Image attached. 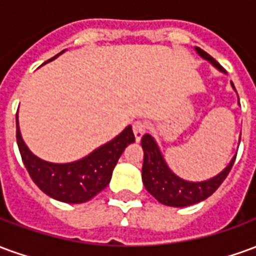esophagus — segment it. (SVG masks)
<instances>
[{"instance_id":"34e87169","label":"esophagus","mask_w":256,"mask_h":256,"mask_svg":"<svg viewBox=\"0 0 256 256\" xmlns=\"http://www.w3.org/2000/svg\"><path fill=\"white\" fill-rule=\"evenodd\" d=\"M145 132H146V126H145V123L140 122V120H137V122L134 123L133 133H134V137H136V141H137V142H138L142 138V136L145 134Z\"/></svg>"}]
</instances>
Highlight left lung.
I'll list each match as a JSON object with an SVG mask.
<instances>
[{
  "label": "left lung",
  "instance_id": "obj_1",
  "mask_svg": "<svg viewBox=\"0 0 256 256\" xmlns=\"http://www.w3.org/2000/svg\"><path fill=\"white\" fill-rule=\"evenodd\" d=\"M194 50L200 58L208 62L212 67L216 68L222 74H226L225 70L220 67L208 53H206L203 49L198 46H194ZM232 88L236 92L233 84H232ZM141 146L144 150L142 182H144L145 189L159 203L170 206V207H186V206L200 203L208 196H211L216 189L220 188V184L225 181L237 155L234 154L230 162L228 163V166L214 177L204 180V181H189V180H184L177 176L170 168L164 156L162 154L160 146L156 142L155 137H152L150 134H144L141 138Z\"/></svg>",
  "mask_w": 256,
  "mask_h": 256
}]
</instances>
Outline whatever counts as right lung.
Segmentation results:
<instances>
[{"label":"right lung","mask_w":256,"mask_h":256,"mask_svg":"<svg viewBox=\"0 0 256 256\" xmlns=\"http://www.w3.org/2000/svg\"><path fill=\"white\" fill-rule=\"evenodd\" d=\"M64 52L56 54L46 63ZM16 128L20 155L32 181L49 198L70 204L84 203L106 188L124 148L134 142L133 128L128 124L115 138L96 148L84 158L68 163H53L34 155L27 146L19 128V112L16 114Z\"/></svg>","instance_id":"right-lung-1"}]
</instances>
